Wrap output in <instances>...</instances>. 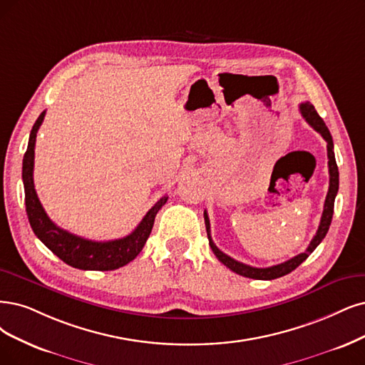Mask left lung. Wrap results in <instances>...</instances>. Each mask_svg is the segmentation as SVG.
Masks as SVG:
<instances>
[{
    "label": "left lung",
    "mask_w": 365,
    "mask_h": 365,
    "mask_svg": "<svg viewBox=\"0 0 365 365\" xmlns=\"http://www.w3.org/2000/svg\"><path fill=\"white\" fill-rule=\"evenodd\" d=\"M299 111L302 114V117L305 118L307 123L312 126L314 130H317L323 140L327 141V148H328V167H329V190L327 194V200H325V206H323V213H322V220L319 224L317 232L313 237V240L309 242V245L307 248L305 252H301L296 255V257L284 262V263H279L275 266H269V267H254L245 263H240L235 259H232L230 255L224 254L221 250H218V247L213 244V240L210 237V222H209V217L205 210V222H206V230H207V237H209V245L213 251V254L217 255L218 260L225 264L228 269H232L233 272L242 275V277H247V278H252V279H275L279 277H284L287 274H290L292 271H294L296 267H298L302 262L307 260V257L309 254H312L320 242L323 240V237L327 236L328 230H329V225L332 221V215H334V201L336 197V192H339V167H336V162H335V155H334V143H332V137L329 133V129L327 128L325 121L322 120V117L317 114V111L314 110V106L309 103V102H304L299 105Z\"/></svg>",
    "instance_id": "left-lung-1"
}]
</instances>
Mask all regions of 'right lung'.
I'll list each match as a JSON object with an SVG mask.
<instances>
[{
  "instance_id": "add662e5",
  "label": "right lung",
  "mask_w": 365,
  "mask_h": 365,
  "mask_svg": "<svg viewBox=\"0 0 365 365\" xmlns=\"http://www.w3.org/2000/svg\"><path fill=\"white\" fill-rule=\"evenodd\" d=\"M45 113L46 111H43L36 120L30 133L29 147H26L22 160L25 207L34 235L66 264L76 269H83V271H114V269L128 264L141 252L148 236H150L156 213L167 203L168 197H162L145 213V217L137 225V228L130 235L121 239L96 242L63 230V228H60L49 220L43 206L40 205L33 180L36 137L37 130L45 118Z\"/></svg>"
}]
</instances>
